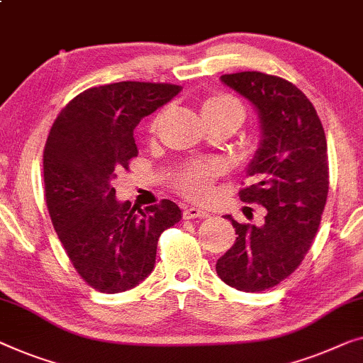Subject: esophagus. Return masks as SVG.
<instances>
[{"label": "esophagus", "mask_w": 363, "mask_h": 363, "mask_svg": "<svg viewBox=\"0 0 363 363\" xmlns=\"http://www.w3.org/2000/svg\"><path fill=\"white\" fill-rule=\"evenodd\" d=\"M209 213L204 211L201 208H185V211H183V218L185 219H194V218H208Z\"/></svg>", "instance_id": "obj_1"}]
</instances>
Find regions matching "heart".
<instances>
[{"label": "heart", "mask_w": 363, "mask_h": 363, "mask_svg": "<svg viewBox=\"0 0 363 363\" xmlns=\"http://www.w3.org/2000/svg\"><path fill=\"white\" fill-rule=\"evenodd\" d=\"M203 118L208 124L224 123L239 128L245 119V108L238 98L230 94H213L208 96L201 104ZM165 111H159L152 118L149 133L155 134L159 130ZM223 173V167L218 162H191L183 167L175 175L173 185L180 193L191 199H204L211 194L214 180Z\"/></svg>", "instance_id": "obj_1"}]
</instances>
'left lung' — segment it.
<instances>
[{
    "instance_id": "1",
    "label": "left lung",
    "mask_w": 363,
    "mask_h": 363,
    "mask_svg": "<svg viewBox=\"0 0 363 363\" xmlns=\"http://www.w3.org/2000/svg\"><path fill=\"white\" fill-rule=\"evenodd\" d=\"M220 82L254 104L260 118V145L247 167L252 185L242 188L244 203L267 209L262 225L235 228L234 245L220 257V280L239 291H265L301 264L318 233L329 191L325 134L313 103L280 77L240 72Z\"/></svg>"
}]
</instances>
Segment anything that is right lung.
Returning a JSON list of instances; mask_svg holds the SVG:
<instances>
[{
  "label": "right lung",
  "instance_id": "right-lung-1",
  "mask_svg": "<svg viewBox=\"0 0 363 363\" xmlns=\"http://www.w3.org/2000/svg\"><path fill=\"white\" fill-rule=\"evenodd\" d=\"M182 91L170 83L119 82L77 94L52 124L44 147L45 203L68 259L101 293L144 281L157 242L182 219L170 199L138 209L116 199L113 180L138 157L140 119Z\"/></svg>",
  "mask_w": 363,
  "mask_h": 363
}]
</instances>
